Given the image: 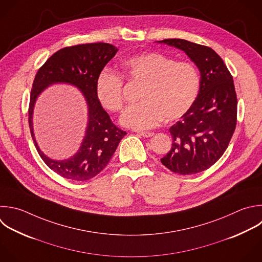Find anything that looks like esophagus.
<instances>
[{"label":"esophagus","instance_id":"esophagus-1","mask_svg":"<svg viewBox=\"0 0 262 262\" xmlns=\"http://www.w3.org/2000/svg\"><path fill=\"white\" fill-rule=\"evenodd\" d=\"M138 134L139 135H141V136H143V137H146V138H148V137H151V136H154V132H147V131H139L138 132Z\"/></svg>","mask_w":262,"mask_h":262}]
</instances>
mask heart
<instances>
[{
    "label": "heart",
    "mask_w": 262,
    "mask_h": 262,
    "mask_svg": "<svg viewBox=\"0 0 262 262\" xmlns=\"http://www.w3.org/2000/svg\"><path fill=\"white\" fill-rule=\"evenodd\" d=\"M121 67L128 82L141 86V101L129 106L121 117L126 127L143 130L155 127L164 117L167 121L178 120L198 97L201 78L189 61H175L163 53L146 52L126 59ZM95 91L104 108L115 113L122 110L125 101L122 76L101 72Z\"/></svg>",
    "instance_id": "1"
}]
</instances>
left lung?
Segmentation results:
<instances>
[{"instance_id": "obj_1", "label": "left lung", "mask_w": 262, "mask_h": 262, "mask_svg": "<svg viewBox=\"0 0 262 262\" xmlns=\"http://www.w3.org/2000/svg\"><path fill=\"white\" fill-rule=\"evenodd\" d=\"M158 43L184 51L201 74L198 97L180 121L170 127L172 147L161 159L174 173L195 174L221 158L234 132L237 100L232 76L210 47L182 39Z\"/></svg>"}]
</instances>
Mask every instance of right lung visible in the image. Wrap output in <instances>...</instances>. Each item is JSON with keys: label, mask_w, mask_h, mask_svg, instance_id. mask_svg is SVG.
<instances>
[{"label": "right lung", "mask_w": 262, "mask_h": 262, "mask_svg": "<svg viewBox=\"0 0 262 262\" xmlns=\"http://www.w3.org/2000/svg\"><path fill=\"white\" fill-rule=\"evenodd\" d=\"M118 49L107 43L81 44L55 52L38 71L30 99L29 124L36 148L45 164L63 178L85 181L95 177L108 164L120 141L127 134L118 128L102 108L96 96V81ZM66 82L79 88L89 105V124L78 152L72 158L56 161L39 149L32 129V113L37 96L52 83Z\"/></svg>", "instance_id": "1"}]
</instances>
